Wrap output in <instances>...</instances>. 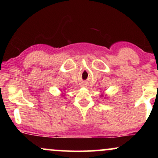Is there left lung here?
Masks as SVG:
<instances>
[{
  "label": "left lung",
  "mask_w": 158,
  "mask_h": 158,
  "mask_svg": "<svg viewBox=\"0 0 158 158\" xmlns=\"http://www.w3.org/2000/svg\"><path fill=\"white\" fill-rule=\"evenodd\" d=\"M101 97H103V95L102 94V95H101Z\"/></svg>",
  "instance_id": "1"
}]
</instances>
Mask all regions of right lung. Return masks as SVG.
Wrapping results in <instances>:
<instances>
[{"mask_svg": "<svg viewBox=\"0 0 158 158\" xmlns=\"http://www.w3.org/2000/svg\"><path fill=\"white\" fill-rule=\"evenodd\" d=\"M62 94H61V95H62ZM62 96H64V95H62Z\"/></svg>", "mask_w": 158, "mask_h": 158, "instance_id": "add662e5", "label": "right lung"}]
</instances>
